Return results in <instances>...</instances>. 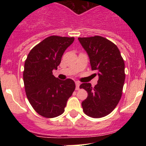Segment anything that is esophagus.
Returning a JSON list of instances; mask_svg holds the SVG:
<instances>
[{
	"label": "esophagus",
	"mask_w": 146,
	"mask_h": 146,
	"mask_svg": "<svg viewBox=\"0 0 146 146\" xmlns=\"http://www.w3.org/2000/svg\"><path fill=\"white\" fill-rule=\"evenodd\" d=\"M76 90H78L80 89V82H76Z\"/></svg>",
	"instance_id": "obj_1"
}]
</instances>
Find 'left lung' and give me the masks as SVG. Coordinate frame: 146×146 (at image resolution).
<instances>
[{
	"instance_id": "8db88e82",
	"label": "left lung",
	"mask_w": 146,
	"mask_h": 146,
	"mask_svg": "<svg viewBox=\"0 0 146 146\" xmlns=\"http://www.w3.org/2000/svg\"><path fill=\"white\" fill-rule=\"evenodd\" d=\"M78 40L89 56L91 68L97 70L99 76L95 87L90 83L80 85L88 95L82 102V110L92 118L104 117L115 109L121 98L124 61L118 47L106 38L95 36L79 37Z\"/></svg>"
}]
</instances>
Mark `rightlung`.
<instances>
[{
  "instance_id": "obj_1",
  "label": "right lung",
  "mask_w": 146,
  "mask_h": 146,
  "mask_svg": "<svg viewBox=\"0 0 146 146\" xmlns=\"http://www.w3.org/2000/svg\"><path fill=\"white\" fill-rule=\"evenodd\" d=\"M73 41L74 37L48 36L29 51L25 63L23 80L27 99L44 117L54 118L62 114L75 90L73 80H59L52 73Z\"/></svg>"
}]
</instances>
